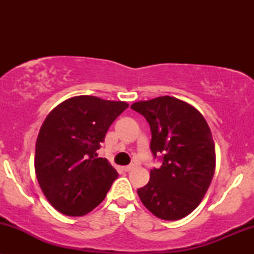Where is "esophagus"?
Masks as SVG:
<instances>
[{
    "instance_id": "34e87169",
    "label": "esophagus",
    "mask_w": 254,
    "mask_h": 254,
    "mask_svg": "<svg viewBox=\"0 0 254 254\" xmlns=\"http://www.w3.org/2000/svg\"><path fill=\"white\" fill-rule=\"evenodd\" d=\"M133 170V165H129V166H124L123 167V171L124 172H130Z\"/></svg>"
}]
</instances>
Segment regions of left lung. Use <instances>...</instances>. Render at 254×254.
<instances>
[{
	"mask_svg": "<svg viewBox=\"0 0 254 254\" xmlns=\"http://www.w3.org/2000/svg\"><path fill=\"white\" fill-rule=\"evenodd\" d=\"M131 109L145 118L151 131L150 150L161 167L137 193L161 220L188 216L202 202L215 172V144L208 123L191 105L173 97L138 101Z\"/></svg>",
	"mask_w": 254,
	"mask_h": 254,
	"instance_id": "obj_1",
	"label": "left lung"
}]
</instances>
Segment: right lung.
<instances>
[{
  "label": "right lung",
  "instance_id": "obj_1",
  "mask_svg": "<svg viewBox=\"0 0 254 254\" xmlns=\"http://www.w3.org/2000/svg\"><path fill=\"white\" fill-rule=\"evenodd\" d=\"M129 105L80 95L49 113L36 143L34 167L43 193L56 210L83 216L104 200L118 173L97 157L105 135Z\"/></svg>",
  "mask_w": 254,
  "mask_h": 254
}]
</instances>
